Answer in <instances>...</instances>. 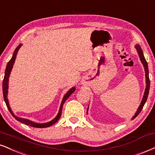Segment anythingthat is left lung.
<instances>
[{"label": "left lung", "mask_w": 155, "mask_h": 155, "mask_svg": "<svg viewBox=\"0 0 155 155\" xmlns=\"http://www.w3.org/2000/svg\"><path fill=\"white\" fill-rule=\"evenodd\" d=\"M135 48L137 50V53H138V54H139V58H140L141 63H142L143 66V67H144L145 77H146V89H145L144 94H143L142 100H141L140 105H139V108H138L137 113H135V115H134V116L133 117V118H132V119L135 118L136 117H137V115H139V113H140L141 110H142L143 105H144L145 102H146V101H147V97H148V94H149V92H150V78H149L148 64H147L146 59H145L144 56H143L142 50H141L140 45H137L135 46ZM87 111H88V109H87Z\"/></svg>", "instance_id": "obj_1"}]
</instances>
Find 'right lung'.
<instances>
[{"label": "right lung", "instance_id": "right-lung-1", "mask_svg": "<svg viewBox=\"0 0 155 155\" xmlns=\"http://www.w3.org/2000/svg\"><path fill=\"white\" fill-rule=\"evenodd\" d=\"M21 45H22L21 44L18 45V47L16 48V49H15V50H14V54H13V56L12 58V59H11L10 61H8V63H7L6 68H5V71L4 79H3V98H4V101L5 102V104H6V106H7V107H8V110L10 111L11 113H12V115H13V117H14V118L16 119V120H17L18 121H19V122H21V123H22V124H24L27 125V126H31V127H35V128H47V127H49V126H52V125H53L54 124H55V123H56L57 121L59 120L60 118H61V113H62V108H63V104H64L65 102L66 101L67 99H68L71 96V94L72 93L74 92V91H75L76 88H75V87H72V88L70 89L68 91V92H67L66 94H65L64 97H63V98L62 102H61V106H60L59 112H58V113L57 116L55 117V118H54L53 120H52L51 121H50V122L45 123V124H37V123L33 122V121H31V120H28V119L19 118V117L16 116V115H15L14 113H13L12 109H11L10 106H9V102H8V97H7V95H8V78H9V76H10V73H11V71H12V70L13 66H14V63L15 62V60H16V55H17V53H18V50H19V48H21Z\"/></svg>", "mask_w": 155, "mask_h": 155}]
</instances>
